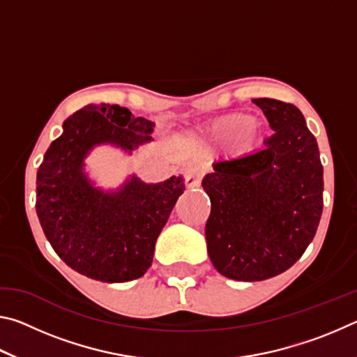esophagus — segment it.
I'll return each instance as SVG.
<instances>
[{
  "label": "esophagus",
  "instance_id": "34e87169",
  "mask_svg": "<svg viewBox=\"0 0 357 357\" xmlns=\"http://www.w3.org/2000/svg\"><path fill=\"white\" fill-rule=\"evenodd\" d=\"M202 178H203V173L200 168H197V167H190L184 172V183L187 187H189V189H193V187L200 185Z\"/></svg>",
  "mask_w": 357,
  "mask_h": 357
}]
</instances>
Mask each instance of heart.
Masks as SVG:
<instances>
[{"label": "heart", "mask_w": 357, "mask_h": 357, "mask_svg": "<svg viewBox=\"0 0 357 357\" xmlns=\"http://www.w3.org/2000/svg\"><path fill=\"white\" fill-rule=\"evenodd\" d=\"M208 135L213 140L222 143H236L243 140V143L249 146L258 135V124L252 114L231 113L214 121L209 126Z\"/></svg>", "instance_id": "heart-1"}]
</instances>
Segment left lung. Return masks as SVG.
I'll return each mask as SVG.
<instances>
[{"label": "left lung", "mask_w": 357, "mask_h": 357, "mask_svg": "<svg viewBox=\"0 0 357 357\" xmlns=\"http://www.w3.org/2000/svg\"><path fill=\"white\" fill-rule=\"evenodd\" d=\"M274 134L257 153L217 162L203 179L211 263L222 275L258 282L285 273L315 236L323 213L317 138L298 107L259 98Z\"/></svg>", "instance_id": "obj_1"}]
</instances>
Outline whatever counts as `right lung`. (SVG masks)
Masks as SVG:
<instances>
[{
	"mask_svg": "<svg viewBox=\"0 0 357 357\" xmlns=\"http://www.w3.org/2000/svg\"><path fill=\"white\" fill-rule=\"evenodd\" d=\"M38 170L36 211L48 243L63 261L89 279L119 283L142 277L184 179L144 184L132 176L104 193L83 173V159L100 143L126 151L153 140L154 123L119 105H86L64 121Z\"/></svg>",
	"mask_w": 357,
	"mask_h": 357,
	"instance_id": "right-lung-1",
	"label": "right lung"
}]
</instances>
